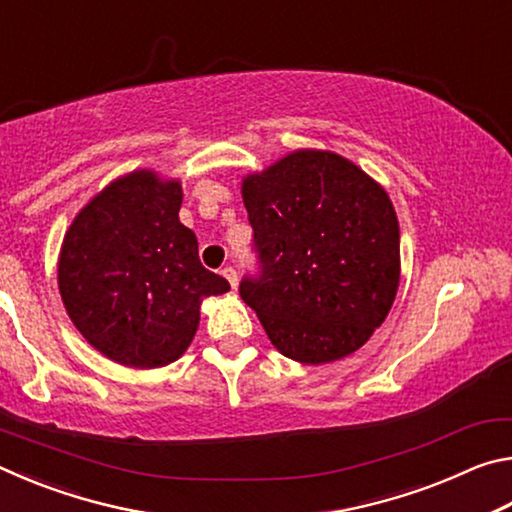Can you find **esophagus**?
Masks as SVG:
<instances>
[{"mask_svg": "<svg viewBox=\"0 0 512 512\" xmlns=\"http://www.w3.org/2000/svg\"><path fill=\"white\" fill-rule=\"evenodd\" d=\"M221 273H223L225 280L230 282V287H232V289H237V284H239V277H237V271H235V268H232V266H225Z\"/></svg>", "mask_w": 512, "mask_h": 512, "instance_id": "obj_1", "label": "esophagus"}]
</instances>
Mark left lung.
Wrapping results in <instances>:
<instances>
[{
    "label": "left lung",
    "mask_w": 512,
    "mask_h": 512,
    "mask_svg": "<svg viewBox=\"0 0 512 512\" xmlns=\"http://www.w3.org/2000/svg\"><path fill=\"white\" fill-rule=\"evenodd\" d=\"M241 198L262 262L239 293L277 352L307 366L357 352L400 287V223L359 164L298 149L248 173Z\"/></svg>",
    "instance_id": "1"
}]
</instances>
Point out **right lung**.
<instances>
[{"instance_id": "1", "label": "right lung", "mask_w": 512, "mask_h": 512, "mask_svg": "<svg viewBox=\"0 0 512 512\" xmlns=\"http://www.w3.org/2000/svg\"><path fill=\"white\" fill-rule=\"evenodd\" d=\"M180 203L178 178L135 169L94 194L63 237L58 291L67 316L121 366L151 370L183 357L203 300L230 291L198 259Z\"/></svg>"}]
</instances>
